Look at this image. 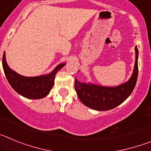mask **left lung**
<instances>
[{"mask_svg": "<svg viewBox=\"0 0 151 151\" xmlns=\"http://www.w3.org/2000/svg\"><path fill=\"white\" fill-rule=\"evenodd\" d=\"M135 50V63L133 73L128 82L116 87H105L94 84L79 82L76 78L75 89L80 101L85 106L95 110H111L127 99L135 87L138 74V50Z\"/></svg>", "mask_w": 151, "mask_h": 151, "instance_id": "8db88e82", "label": "left lung"}]
</instances>
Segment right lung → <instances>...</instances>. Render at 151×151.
<instances>
[{"label":"right lung","mask_w":151,"mask_h":151,"mask_svg":"<svg viewBox=\"0 0 151 151\" xmlns=\"http://www.w3.org/2000/svg\"><path fill=\"white\" fill-rule=\"evenodd\" d=\"M3 69L8 82L19 94L29 99H41L49 94L54 85L56 73L66 63L59 64L50 73L35 77L22 76L13 71L6 63L5 52L2 59Z\"/></svg>","instance_id":"obj_1"}]
</instances>
